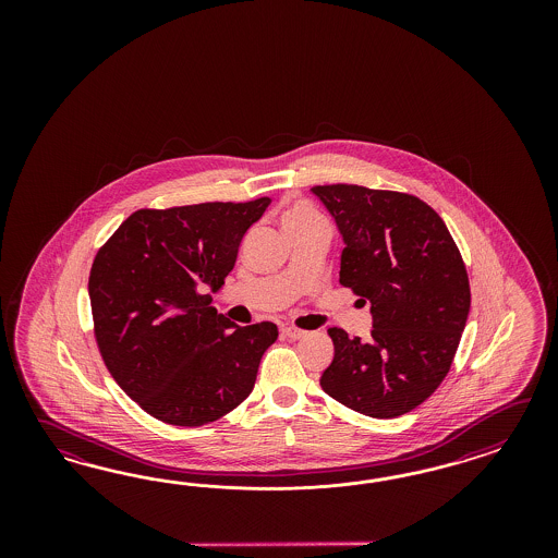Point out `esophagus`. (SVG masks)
Wrapping results in <instances>:
<instances>
[{
  "mask_svg": "<svg viewBox=\"0 0 558 558\" xmlns=\"http://www.w3.org/2000/svg\"><path fill=\"white\" fill-rule=\"evenodd\" d=\"M282 333L290 339H301L306 336V331H303V329H296V327H284V329H282Z\"/></svg>",
  "mask_w": 558,
  "mask_h": 558,
  "instance_id": "obj_1",
  "label": "esophagus"
}]
</instances>
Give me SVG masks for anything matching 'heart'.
<instances>
[{
    "mask_svg": "<svg viewBox=\"0 0 558 558\" xmlns=\"http://www.w3.org/2000/svg\"><path fill=\"white\" fill-rule=\"evenodd\" d=\"M315 222H325V220H323L322 215H319L313 206H308V204H294V206H290L287 210V215H284V219H282L284 229H287V227L315 225Z\"/></svg>",
    "mask_w": 558,
    "mask_h": 558,
    "instance_id": "heart-1",
    "label": "heart"
}]
</instances>
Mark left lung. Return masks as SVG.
Masks as SVG:
<instances>
[{
	"label": "left lung",
	"instance_id": "left-lung-1",
	"mask_svg": "<svg viewBox=\"0 0 558 558\" xmlns=\"http://www.w3.org/2000/svg\"><path fill=\"white\" fill-rule=\"evenodd\" d=\"M311 192L343 239L339 282L372 313L368 341L327 331L336 352L322 389L368 417H399L452 366L471 311L464 262L438 213L411 194L352 184Z\"/></svg>",
	"mask_w": 558,
	"mask_h": 558
}]
</instances>
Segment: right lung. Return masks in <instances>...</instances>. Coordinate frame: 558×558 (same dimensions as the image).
Listing matches in <instances>:
<instances>
[{
    "instance_id": "obj_1",
    "label": "right lung",
    "mask_w": 558,
    "mask_h": 558,
    "mask_svg": "<svg viewBox=\"0 0 558 558\" xmlns=\"http://www.w3.org/2000/svg\"><path fill=\"white\" fill-rule=\"evenodd\" d=\"M270 198L136 210L101 247L89 303L112 378L159 422H215L254 390L278 338L270 322L241 327L210 306L247 229Z\"/></svg>"
}]
</instances>
